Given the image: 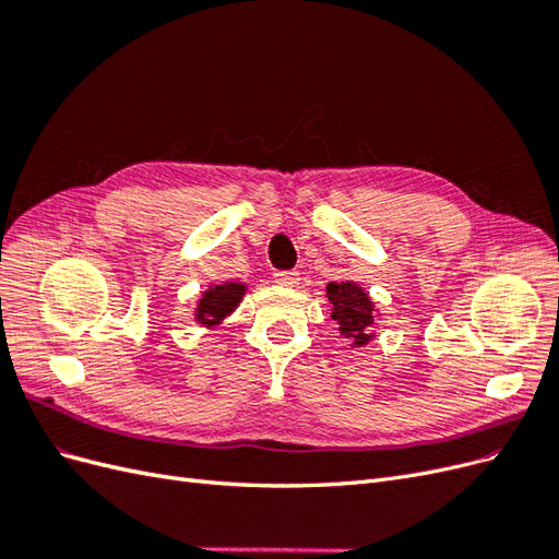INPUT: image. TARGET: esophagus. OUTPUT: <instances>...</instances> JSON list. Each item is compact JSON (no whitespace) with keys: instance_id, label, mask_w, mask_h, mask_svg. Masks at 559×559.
<instances>
[{"instance_id":"esophagus-1","label":"esophagus","mask_w":559,"mask_h":559,"mask_svg":"<svg viewBox=\"0 0 559 559\" xmlns=\"http://www.w3.org/2000/svg\"><path fill=\"white\" fill-rule=\"evenodd\" d=\"M298 273H294V270H282V273H275V282L282 284V286H296L298 284Z\"/></svg>"}]
</instances>
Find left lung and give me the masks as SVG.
<instances>
[{
	"label": "left lung",
	"instance_id": "left-lung-1",
	"mask_svg": "<svg viewBox=\"0 0 559 559\" xmlns=\"http://www.w3.org/2000/svg\"><path fill=\"white\" fill-rule=\"evenodd\" d=\"M326 298L331 302V319L337 333L349 337L352 347H364L373 341L376 333L370 326L376 321V302L357 282H331L326 284Z\"/></svg>",
	"mask_w": 559,
	"mask_h": 559
}]
</instances>
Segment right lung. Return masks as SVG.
Here are the masks:
<instances>
[{
  "label": "right lung",
  "instance_id": "right-lung-1",
  "mask_svg": "<svg viewBox=\"0 0 559 559\" xmlns=\"http://www.w3.org/2000/svg\"><path fill=\"white\" fill-rule=\"evenodd\" d=\"M247 294L245 282H222L202 292L195 308V321L205 329H216L235 312Z\"/></svg>",
  "mask_w": 559,
  "mask_h": 559
}]
</instances>
